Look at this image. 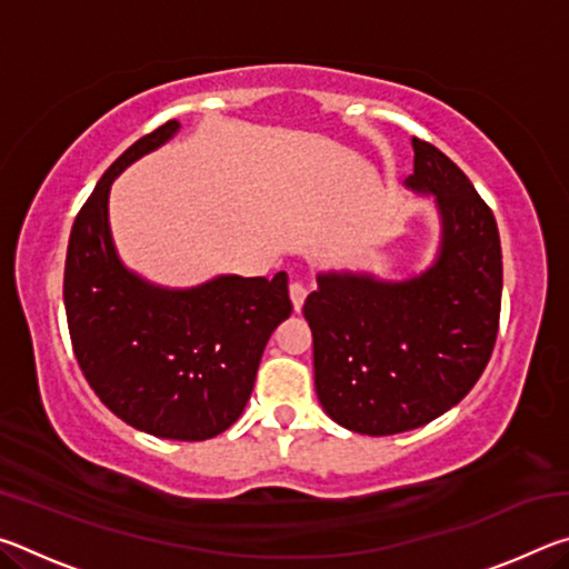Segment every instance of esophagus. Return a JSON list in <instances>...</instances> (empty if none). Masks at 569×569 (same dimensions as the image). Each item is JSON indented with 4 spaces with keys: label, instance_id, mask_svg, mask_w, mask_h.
<instances>
[{
    "label": "esophagus",
    "instance_id": "obj_1",
    "mask_svg": "<svg viewBox=\"0 0 569 569\" xmlns=\"http://www.w3.org/2000/svg\"><path fill=\"white\" fill-rule=\"evenodd\" d=\"M288 291H291L293 308H296V311H301L306 296H308V286H306L303 281H298V278H296V281H291V286H288Z\"/></svg>",
    "mask_w": 569,
    "mask_h": 569
}]
</instances>
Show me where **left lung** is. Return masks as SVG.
<instances>
[{
  "label": "left lung",
  "instance_id": "left-lung-1",
  "mask_svg": "<svg viewBox=\"0 0 569 569\" xmlns=\"http://www.w3.org/2000/svg\"><path fill=\"white\" fill-rule=\"evenodd\" d=\"M411 146L407 186L431 192L441 213L435 266L401 283L326 273L303 303L321 407L369 437L423 427L465 399L492 356L502 308L492 208L439 148Z\"/></svg>",
  "mask_w": 569,
  "mask_h": 569
}]
</instances>
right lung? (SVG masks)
Here are the masks:
<instances>
[{
  "instance_id": "right-lung-1",
  "label": "right lung",
  "mask_w": 569,
  "mask_h": 569,
  "mask_svg": "<svg viewBox=\"0 0 569 569\" xmlns=\"http://www.w3.org/2000/svg\"><path fill=\"white\" fill-rule=\"evenodd\" d=\"M180 128L168 120L104 170L77 213L64 261V311L74 359L114 417L160 439L226 431L253 391L268 339L293 311L288 276H220L166 291L124 271L112 248V180Z\"/></svg>"
}]
</instances>
